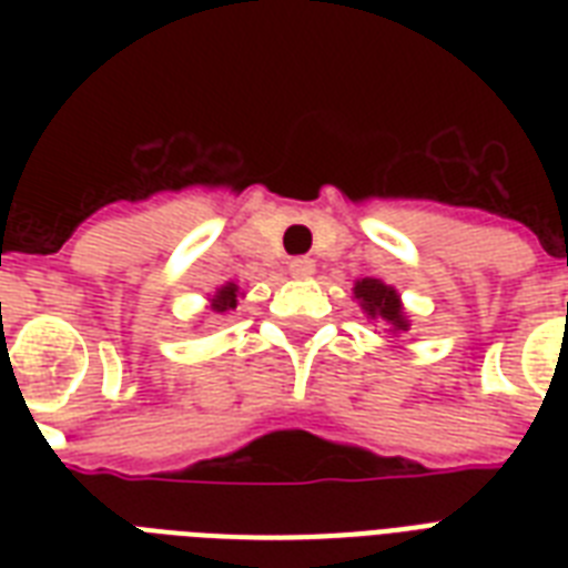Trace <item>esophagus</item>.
I'll list each match as a JSON object with an SVG mask.
<instances>
[{
    "instance_id": "1",
    "label": "esophagus",
    "mask_w": 568,
    "mask_h": 568,
    "mask_svg": "<svg viewBox=\"0 0 568 568\" xmlns=\"http://www.w3.org/2000/svg\"><path fill=\"white\" fill-rule=\"evenodd\" d=\"M288 271H292L294 276H312V271H315V262H312L310 256H294L292 262H288Z\"/></svg>"
}]
</instances>
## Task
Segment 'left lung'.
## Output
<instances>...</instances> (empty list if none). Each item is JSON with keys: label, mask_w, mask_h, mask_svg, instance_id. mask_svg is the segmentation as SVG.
<instances>
[{"label": "left lung", "mask_w": 568, "mask_h": 568, "mask_svg": "<svg viewBox=\"0 0 568 568\" xmlns=\"http://www.w3.org/2000/svg\"><path fill=\"white\" fill-rule=\"evenodd\" d=\"M354 297L359 301V306H363L368 318L386 321L388 333H404V329H409V321H406L404 306H400V294L392 285L365 276V280H359L354 285Z\"/></svg>", "instance_id": "obj_1"}]
</instances>
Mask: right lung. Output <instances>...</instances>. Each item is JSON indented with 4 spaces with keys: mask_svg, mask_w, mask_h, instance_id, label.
Masks as SVG:
<instances>
[{
    "mask_svg": "<svg viewBox=\"0 0 568 568\" xmlns=\"http://www.w3.org/2000/svg\"><path fill=\"white\" fill-rule=\"evenodd\" d=\"M235 306H239V285L235 283L221 285V288L212 294V312H217V315L235 310Z\"/></svg>",
    "mask_w": 568,
    "mask_h": 568,
    "instance_id": "1",
    "label": "right lung"
}]
</instances>
